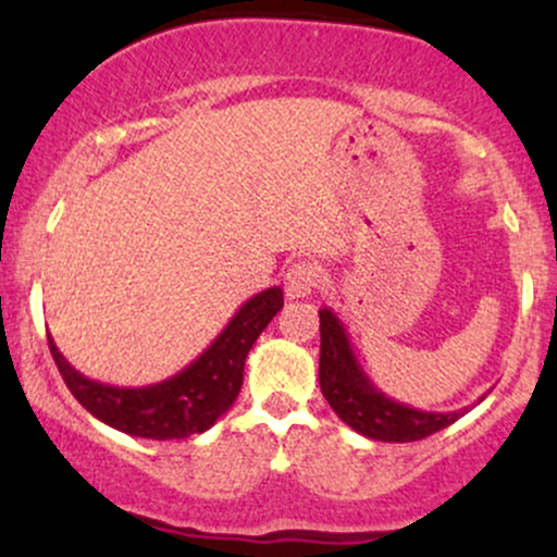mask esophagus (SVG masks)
Segmentation results:
<instances>
[{"label":"esophagus","instance_id":"obj_1","mask_svg":"<svg viewBox=\"0 0 557 557\" xmlns=\"http://www.w3.org/2000/svg\"><path fill=\"white\" fill-rule=\"evenodd\" d=\"M319 283V267L314 261H296L285 272L287 298H309Z\"/></svg>","mask_w":557,"mask_h":557}]
</instances>
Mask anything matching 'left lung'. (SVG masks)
<instances>
[{
    "mask_svg": "<svg viewBox=\"0 0 557 557\" xmlns=\"http://www.w3.org/2000/svg\"><path fill=\"white\" fill-rule=\"evenodd\" d=\"M319 332H322L319 387H322V395L327 398L332 411L363 437L382 440V443H413V440H424L445 430L469 411V408L447 413L419 411L406 403L387 398L361 369L354 345L348 341V332L327 306L319 311ZM479 400H484V395Z\"/></svg>",
    "mask_w": 557,
    "mask_h": 557,
    "instance_id": "1",
    "label": "left lung"
}]
</instances>
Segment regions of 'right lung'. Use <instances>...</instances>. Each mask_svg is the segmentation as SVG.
Segmentation results:
<instances>
[{
	"mask_svg": "<svg viewBox=\"0 0 557 557\" xmlns=\"http://www.w3.org/2000/svg\"><path fill=\"white\" fill-rule=\"evenodd\" d=\"M283 309V287H267L235 311L216 341L170 380L149 387H112L83 376L49 337V350L75 400L114 430L146 440H183L207 432L233 406L257 337Z\"/></svg>",
	"mask_w": 557,
	"mask_h": 557,
	"instance_id": "right-lung-1",
	"label": "right lung"
}]
</instances>
